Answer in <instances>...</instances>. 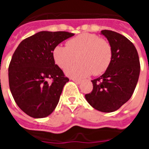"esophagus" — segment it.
Listing matches in <instances>:
<instances>
[{
	"mask_svg": "<svg viewBox=\"0 0 149 149\" xmlns=\"http://www.w3.org/2000/svg\"><path fill=\"white\" fill-rule=\"evenodd\" d=\"M72 80L74 81V82H75L76 84H81V80H78V79H74V78H72Z\"/></svg>",
	"mask_w": 149,
	"mask_h": 149,
	"instance_id": "esophagus-1",
	"label": "esophagus"
}]
</instances>
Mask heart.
<instances>
[{
	"mask_svg": "<svg viewBox=\"0 0 149 149\" xmlns=\"http://www.w3.org/2000/svg\"><path fill=\"white\" fill-rule=\"evenodd\" d=\"M55 63L62 69H65L75 62L79 63L66 69L69 77L81 78L100 75L106 72L111 63L113 49L108 41L90 33H83L72 38L66 42V47L56 45L53 50Z\"/></svg>",
	"mask_w": 149,
	"mask_h": 149,
	"instance_id": "1",
	"label": "heart"
}]
</instances>
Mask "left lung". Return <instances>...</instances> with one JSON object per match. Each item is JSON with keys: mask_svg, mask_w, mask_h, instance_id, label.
<instances>
[{"mask_svg": "<svg viewBox=\"0 0 149 149\" xmlns=\"http://www.w3.org/2000/svg\"><path fill=\"white\" fill-rule=\"evenodd\" d=\"M113 49L109 68L93 80V89L85 95L88 103L95 110L110 113L119 109L132 96L140 72L137 51L125 36L112 30H101Z\"/></svg>", "mask_w": 149, "mask_h": 149, "instance_id": "1", "label": "left lung"}]
</instances>
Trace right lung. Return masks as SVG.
<instances>
[{"mask_svg":"<svg viewBox=\"0 0 149 149\" xmlns=\"http://www.w3.org/2000/svg\"><path fill=\"white\" fill-rule=\"evenodd\" d=\"M74 35L41 31L24 39L13 54L8 68L10 89L17 105L30 116L44 118L56 108L69 79L55 64L52 53L54 47Z\"/></svg>","mask_w":149,"mask_h":149,"instance_id":"1","label":"right lung"}]
</instances>
